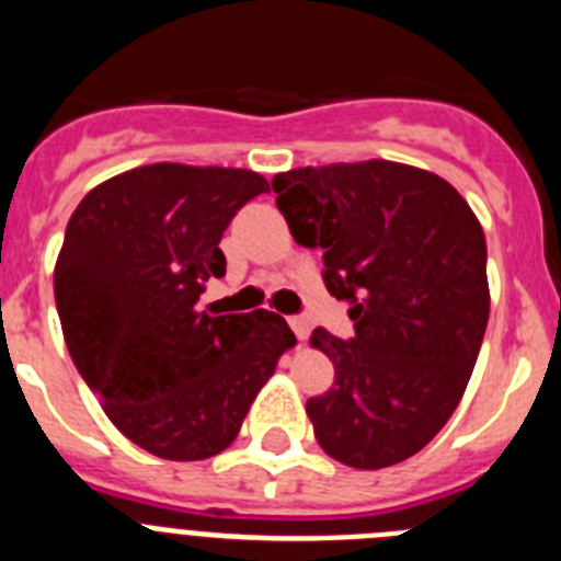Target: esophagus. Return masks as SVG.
<instances>
[{
	"instance_id": "esophagus-1",
	"label": "esophagus",
	"mask_w": 561,
	"mask_h": 561,
	"mask_svg": "<svg viewBox=\"0 0 561 561\" xmlns=\"http://www.w3.org/2000/svg\"><path fill=\"white\" fill-rule=\"evenodd\" d=\"M289 325H291V331H295V336L300 342L304 340H309V320H306V317H289Z\"/></svg>"
}]
</instances>
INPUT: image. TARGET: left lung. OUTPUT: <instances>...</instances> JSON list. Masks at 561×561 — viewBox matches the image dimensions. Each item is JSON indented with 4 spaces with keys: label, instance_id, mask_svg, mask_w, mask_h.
Masks as SVG:
<instances>
[{
    "label": "left lung",
    "instance_id": "1",
    "mask_svg": "<svg viewBox=\"0 0 561 561\" xmlns=\"http://www.w3.org/2000/svg\"><path fill=\"white\" fill-rule=\"evenodd\" d=\"M354 336L314 329L334 388L306 401L317 444L354 469L408 460L458 408L489 323L483 227L447 180L399 162L297 168L272 180Z\"/></svg>",
    "mask_w": 561,
    "mask_h": 561
}]
</instances>
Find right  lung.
<instances>
[{
    "instance_id": "right-lung-1",
    "label": "right lung",
    "mask_w": 561,
    "mask_h": 561,
    "mask_svg": "<svg viewBox=\"0 0 561 561\" xmlns=\"http://www.w3.org/2000/svg\"><path fill=\"white\" fill-rule=\"evenodd\" d=\"M261 193L255 171L157 162L89 191L64 232L53 286L69 356L114 427L157 458L230 447L295 345L275 311L199 309L227 272V225Z\"/></svg>"
}]
</instances>
